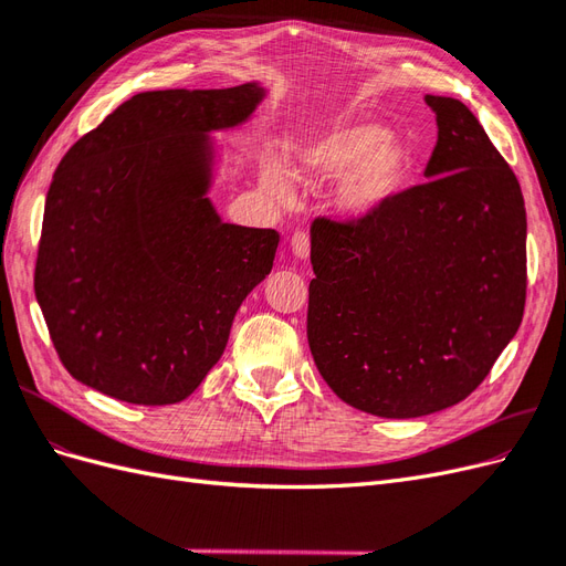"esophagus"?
<instances>
[{
    "instance_id": "1",
    "label": "esophagus",
    "mask_w": 566,
    "mask_h": 566,
    "mask_svg": "<svg viewBox=\"0 0 566 566\" xmlns=\"http://www.w3.org/2000/svg\"><path fill=\"white\" fill-rule=\"evenodd\" d=\"M290 250H293L297 260H306V256H310V250H312L310 235H306L304 231H295L293 238H290Z\"/></svg>"
}]
</instances>
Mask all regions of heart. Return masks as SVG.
Segmentation results:
<instances>
[{
    "label": "heart",
    "mask_w": 566,
    "mask_h": 566,
    "mask_svg": "<svg viewBox=\"0 0 566 566\" xmlns=\"http://www.w3.org/2000/svg\"><path fill=\"white\" fill-rule=\"evenodd\" d=\"M391 132L370 119H339L312 132L300 144V163L323 177H346L339 181L337 202L349 214H370L403 191L413 158L410 150L389 142ZM269 193L287 198L290 179L281 163H269L262 172Z\"/></svg>",
    "instance_id": "heart-1"
}]
</instances>
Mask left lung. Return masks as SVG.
Here are the masks:
<instances>
[{
  "label": "left lung",
  "mask_w": 566,
  "mask_h": 566,
  "mask_svg": "<svg viewBox=\"0 0 566 566\" xmlns=\"http://www.w3.org/2000/svg\"><path fill=\"white\" fill-rule=\"evenodd\" d=\"M424 184L352 221L312 224L306 337L337 397L380 418L455 406L515 337L526 300L520 181L472 111L424 96Z\"/></svg>",
  "instance_id": "8db88e82"
}]
</instances>
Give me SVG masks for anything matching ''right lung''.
<instances>
[{
  "mask_svg": "<svg viewBox=\"0 0 566 566\" xmlns=\"http://www.w3.org/2000/svg\"><path fill=\"white\" fill-rule=\"evenodd\" d=\"M264 96L256 82L142 92L63 156L44 205L35 295L82 385L167 406L224 354L281 238L221 221L208 196L210 132L241 127Z\"/></svg>",
  "mask_w": 566,
  "mask_h": 566,
  "instance_id": "add662e5",
  "label": "right lung"
}]
</instances>
